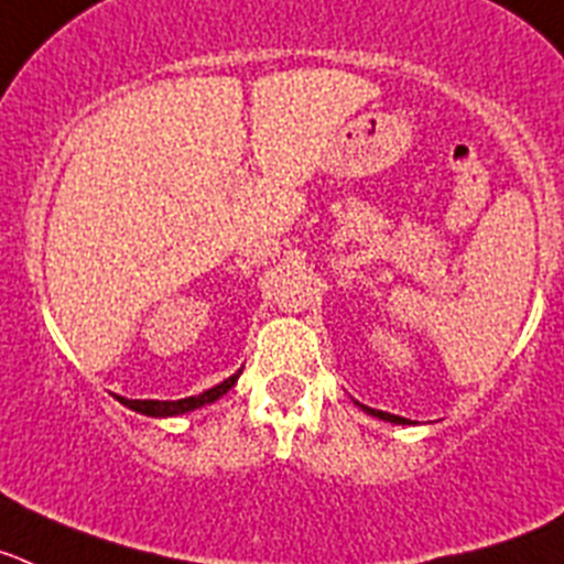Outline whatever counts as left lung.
I'll use <instances>...</instances> for the list:
<instances>
[{
	"label": "left lung",
	"mask_w": 564,
	"mask_h": 564,
	"mask_svg": "<svg viewBox=\"0 0 564 564\" xmlns=\"http://www.w3.org/2000/svg\"><path fill=\"white\" fill-rule=\"evenodd\" d=\"M360 409L369 411L371 417L386 420V423H398V425H405V423H409V420H405V417H398V414H389V411H377V409H369V405H360Z\"/></svg>",
	"instance_id": "8db88e82"
}]
</instances>
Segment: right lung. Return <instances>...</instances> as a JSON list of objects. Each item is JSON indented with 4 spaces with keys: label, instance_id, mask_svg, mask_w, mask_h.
<instances>
[{
    "label": "right lung",
    "instance_id": "1",
    "mask_svg": "<svg viewBox=\"0 0 564 564\" xmlns=\"http://www.w3.org/2000/svg\"><path fill=\"white\" fill-rule=\"evenodd\" d=\"M241 377V369L235 371L232 377H227L224 383L213 386L204 394H195V398H184V400H127L119 398V403H124L127 409L139 411V414H147V417H178V414H187V411L200 409V405L215 403L218 398H224L229 389L235 386V380Z\"/></svg>",
    "mask_w": 564,
    "mask_h": 564
}]
</instances>
